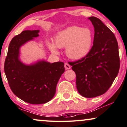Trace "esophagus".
<instances>
[{
	"label": "esophagus",
	"instance_id": "34e87169",
	"mask_svg": "<svg viewBox=\"0 0 127 127\" xmlns=\"http://www.w3.org/2000/svg\"><path fill=\"white\" fill-rule=\"evenodd\" d=\"M64 67L66 70H68L71 68V66H70V65L68 63H65L64 64Z\"/></svg>",
	"mask_w": 127,
	"mask_h": 127
}]
</instances>
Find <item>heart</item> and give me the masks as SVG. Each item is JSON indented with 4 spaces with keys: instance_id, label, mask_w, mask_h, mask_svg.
I'll use <instances>...</instances> for the list:
<instances>
[{
    "instance_id": "heart-1",
    "label": "heart",
    "mask_w": 127,
    "mask_h": 127,
    "mask_svg": "<svg viewBox=\"0 0 127 127\" xmlns=\"http://www.w3.org/2000/svg\"><path fill=\"white\" fill-rule=\"evenodd\" d=\"M94 40L92 31L88 28L72 26L59 32L55 37L54 44L48 43L52 53H59L57 48L65 47V54L73 60L86 56L91 51Z\"/></svg>"
}]
</instances>
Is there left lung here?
Segmentation results:
<instances>
[{"label": "left lung", "instance_id": "1", "mask_svg": "<svg viewBox=\"0 0 127 127\" xmlns=\"http://www.w3.org/2000/svg\"><path fill=\"white\" fill-rule=\"evenodd\" d=\"M95 28L94 44L86 56L70 62L76 74L81 95L95 97L105 94L117 77L120 67L118 44L115 35L98 18H89Z\"/></svg>", "mask_w": 127, "mask_h": 127}]
</instances>
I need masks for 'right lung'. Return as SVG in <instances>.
Returning <instances> with one entry per match:
<instances>
[{"label":"right lung","instance_id":"obj_1","mask_svg":"<svg viewBox=\"0 0 127 127\" xmlns=\"http://www.w3.org/2000/svg\"><path fill=\"white\" fill-rule=\"evenodd\" d=\"M39 30L24 31L13 37L9 45L4 70L12 92L24 102L42 104L54 97L56 86L64 72L63 62H39L26 65L19 60V48L38 36Z\"/></svg>","mask_w":127,"mask_h":127}]
</instances>
